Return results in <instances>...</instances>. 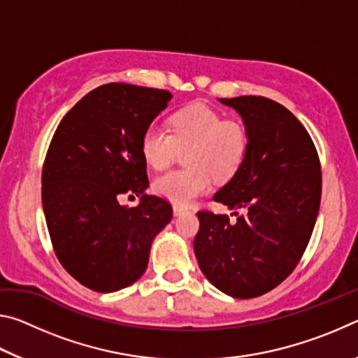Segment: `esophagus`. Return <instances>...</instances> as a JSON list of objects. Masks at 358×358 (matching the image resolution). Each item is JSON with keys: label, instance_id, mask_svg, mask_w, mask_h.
<instances>
[{"label": "esophagus", "instance_id": "esophagus-1", "mask_svg": "<svg viewBox=\"0 0 358 358\" xmlns=\"http://www.w3.org/2000/svg\"><path fill=\"white\" fill-rule=\"evenodd\" d=\"M186 211H187V208L183 207V205H178V203L173 205V215H175V216L183 215V213H186Z\"/></svg>", "mask_w": 358, "mask_h": 358}]
</instances>
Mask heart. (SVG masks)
Listing matches in <instances>:
<instances>
[{"label":"heart","mask_w":358,"mask_h":358,"mask_svg":"<svg viewBox=\"0 0 358 358\" xmlns=\"http://www.w3.org/2000/svg\"><path fill=\"white\" fill-rule=\"evenodd\" d=\"M171 134L157 126L143 132L145 162L162 171L185 154L186 169L167 172L153 181L157 196L175 203H189L207 192L213 177L226 181L237 173L250 151V131L238 118H224L203 102H194L169 118Z\"/></svg>","instance_id":"1"}]
</instances>
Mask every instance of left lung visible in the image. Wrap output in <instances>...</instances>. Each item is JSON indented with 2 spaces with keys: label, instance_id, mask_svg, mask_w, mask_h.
<instances>
[{
  "label": "left lung",
  "instance_id": "left-lung-1",
  "mask_svg": "<svg viewBox=\"0 0 358 358\" xmlns=\"http://www.w3.org/2000/svg\"><path fill=\"white\" fill-rule=\"evenodd\" d=\"M220 102L243 120L250 151L213 197L235 210L237 221L199 211L194 252L216 289L254 299L281 284L300 262L317 220L322 173L310 134L286 107L262 96Z\"/></svg>",
  "mask_w": 358,
  "mask_h": 358
}]
</instances>
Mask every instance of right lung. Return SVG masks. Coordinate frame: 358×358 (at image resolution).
I'll use <instances>...</instances> for the list:
<instances>
[{
    "mask_svg": "<svg viewBox=\"0 0 358 358\" xmlns=\"http://www.w3.org/2000/svg\"><path fill=\"white\" fill-rule=\"evenodd\" d=\"M172 93L129 83L101 85L64 115L42 167V207L53 250L68 273L96 292L131 286L172 205L145 194L141 141ZM141 196L137 208L119 203Z\"/></svg>",
    "mask_w": 358,
    "mask_h": 358,
    "instance_id": "1",
    "label": "right lung"
}]
</instances>
